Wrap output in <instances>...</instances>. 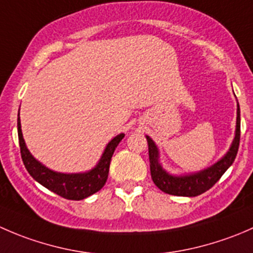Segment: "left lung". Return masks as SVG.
<instances>
[{
  "instance_id": "obj_1",
  "label": "left lung",
  "mask_w": 253,
  "mask_h": 253,
  "mask_svg": "<svg viewBox=\"0 0 253 253\" xmlns=\"http://www.w3.org/2000/svg\"><path fill=\"white\" fill-rule=\"evenodd\" d=\"M148 142V150H149V163H150V175L153 182L157 185L163 192L174 196H182V197H196L202 195L203 192L213 187L215 182L223 176L224 172L233 165L235 160L240 143V106L237 103L236 109V128L235 136L231 142L228 152L223 155V158L211 165L209 168L200 170L196 172H187V174L174 175L168 172L163 168L160 163L159 148L149 136H145Z\"/></svg>"
}]
</instances>
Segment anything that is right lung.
<instances>
[{
	"label": "right lung",
	"mask_w": 253,
	"mask_h": 253,
	"mask_svg": "<svg viewBox=\"0 0 253 253\" xmlns=\"http://www.w3.org/2000/svg\"><path fill=\"white\" fill-rule=\"evenodd\" d=\"M17 127L20 155H22L25 169L28 170L30 176L35 181H38L40 185L46 187L47 190L52 191L53 193L61 196V197L72 201L84 200V198L89 197V196L103 188L106 180H108L112 154H114L119 143L125 137V133L117 134L106 144L100 159L93 169L84 172L67 174V172H58L48 169L42 163H40L39 160L33 157V154L27 148L24 138H23L19 114H18Z\"/></svg>",
	"instance_id": "obj_1"
}]
</instances>
